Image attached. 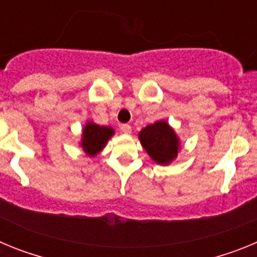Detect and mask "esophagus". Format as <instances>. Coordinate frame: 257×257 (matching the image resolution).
I'll return each instance as SVG.
<instances>
[{"mask_svg":"<svg viewBox=\"0 0 257 257\" xmlns=\"http://www.w3.org/2000/svg\"><path fill=\"white\" fill-rule=\"evenodd\" d=\"M119 128H121V131L123 134H131V126H130V124H127V123L121 124V127H119Z\"/></svg>","mask_w":257,"mask_h":257,"instance_id":"1","label":"esophagus"}]
</instances>
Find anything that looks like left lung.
I'll return each mask as SVG.
<instances>
[{
  "instance_id": "left-lung-1",
  "label": "left lung",
  "mask_w": 257,
  "mask_h": 257,
  "mask_svg": "<svg viewBox=\"0 0 257 257\" xmlns=\"http://www.w3.org/2000/svg\"><path fill=\"white\" fill-rule=\"evenodd\" d=\"M139 138L145 151L160 165H167L178 156L179 140L165 121H158L143 128Z\"/></svg>"
}]
</instances>
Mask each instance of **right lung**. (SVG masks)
<instances>
[{"label": "right lung", "mask_w": 257, "mask_h": 257, "mask_svg": "<svg viewBox=\"0 0 257 257\" xmlns=\"http://www.w3.org/2000/svg\"><path fill=\"white\" fill-rule=\"evenodd\" d=\"M112 127L99 126L92 122H88L83 128L82 148L90 156H95L97 152H100L106 144L108 139L113 135Z\"/></svg>", "instance_id": "right-lung-1"}]
</instances>
